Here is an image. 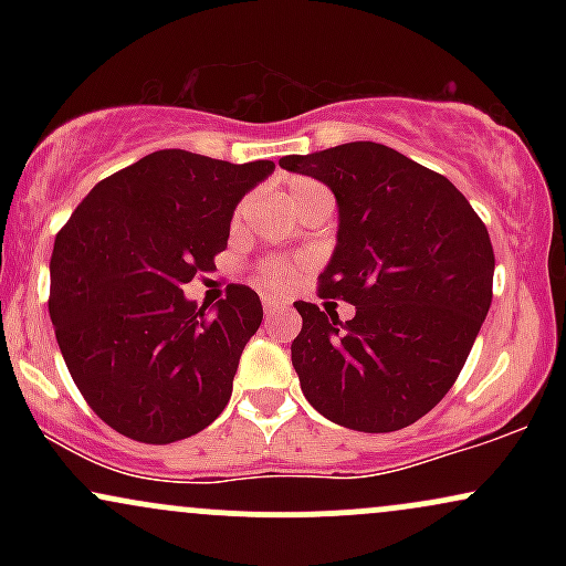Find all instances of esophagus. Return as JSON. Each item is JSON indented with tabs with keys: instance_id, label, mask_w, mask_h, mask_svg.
Listing matches in <instances>:
<instances>
[{
	"instance_id": "34e87169",
	"label": "esophagus",
	"mask_w": 566,
	"mask_h": 566,
	"mask_svg": "<svg viewBox=\"0 0 566 566\" xmlns=\"http://www.w3.org/2000/svg\"><path fill=\"white\" fill-rule=\"evenodd\" d=\"M263 311H265V319H274V316L279 314V311H284L282 308V303H276V301H263Z\"/></svg>"
}]
</instances>
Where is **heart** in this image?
<instances>
[{
  "mask_svg": "<svg viewBox=\"0 0 566 566\" xmlns=\"http://www.w3.org/2000/svg\"><path fill=\"white\" fill-rule=\"evenodd\" d=\"M324 188L319 184H314V180H292L290 184V199L292 205H301L308 197H314V193H322ZM261 279L263 284L269 290H287L292 284V279H295V265L290 261H269L261 269Z\"/></svg>",
  "mask_w": 566,
  "mask_h": 566,
  "instance_id": "b5f03b06",
  "label": "heart"
}]
</instances>
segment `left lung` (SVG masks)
Segmentation results:
<instances>
[{
    "label": "left lung",
    "mask_w": 566,
    "mask_h": 566,
    "mask_svg": "<svg viewBox=\"0 0 566 566\" xmlns=\"http://www.w3.org/2000/svg\"><path fill=\"white\" fill-rule=\"evenodd\" d=\"M279 167L335 193L319 292L356 305L343 324L327 303H295L303 396L337 426L399 431L444 399L469 359L492 303L490 233L444 175L380 143L292 154Z\"/></svg>",
    "instance_id": "left-lung-1"
}]
</instances>
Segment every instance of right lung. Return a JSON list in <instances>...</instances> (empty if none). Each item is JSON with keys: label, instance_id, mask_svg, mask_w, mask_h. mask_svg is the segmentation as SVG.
<instances>
[{"label": "right lung", "instance_id": "add662e5", "mask_svg": "<svg viewBox=\"0 0 566 566\" xmlns=\"http://www.w3.org/2000/svg\"><path fill=\"white\" fill-rule=\"evenodd\" d=\"M276 170L165 148L101 180L55 237L50 319L87 405L146 444L193 437L231 399L239 356L263 322L255 290L212 308L184 284L229 244L244 193Z\"/></svg>", "mask_w": 566, "mask_h": 566}]
</instances>
